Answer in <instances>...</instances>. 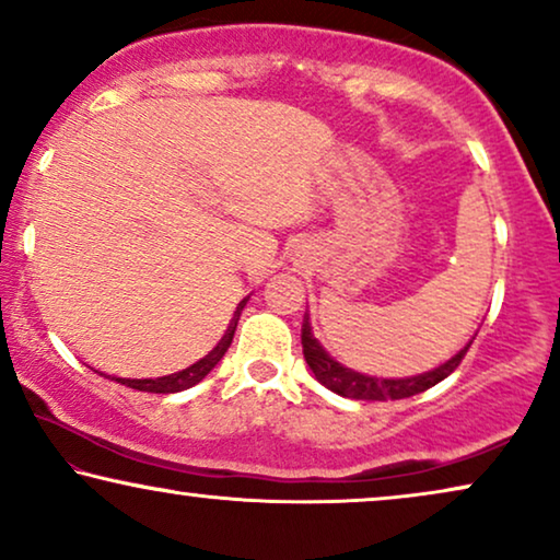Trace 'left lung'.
Returning <instances> with one entry per match:
<instances>
[{
    "label": "left lung",
    "instance_id": "8db88e82",
    "mask_svg": "<svg viewBox=\"0 0 560 560\" xmlns=\"http://www.w3.org/2000/svg\"><path fill=\"white\" fill-rule=\"evenodd\" d=\"M476 338V335H474ZM474 340H468V346L464 350H458L451 361L441 363L438 369L424 371V374L417 376H405V378H378V376H366L361 371H353L342 363L335 361V358L327 353V350L319 346L315 335H312V325L310 317L304 315L302 323V350H304V361L312 369V374L327 389L340 394V397L348 399H366V401H386V399H407L415 397V394L428 392L430 386L441 384L443 378H448L453 371L458 369V363L464 361L466 350L471 348Z\"/></svg>",
    "mask_w": 560,
    "mask_h": 560
}]
</instances>
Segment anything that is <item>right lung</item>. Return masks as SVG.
Returning <instances> with one entry per match:
<instances>
[{
    "label": "right lung",
    "instance_id": "add662e5",
    "mask_svg": "<svg viewBox=\"0 0 560 560\" xmlns=\"http://www.w3.org/2000/svg\"><path fill=\"white\" fill-rule=\"evenodd\" d=\"M245 302H248V300H243L241 307H243ZM241 307H237V310H241ZM237 317H241V312H237ZM235 325H230L228 332L222 335V340L218 342V346H214L205 358H199V361L194 363V366H189V369L176 371V374H168V376H161V378H115V382L130 386V389L151 392V394H174V392L189 389V386L202 382V378L210 374L214 366H218L220 358L228 353L230 342H233V335H235Z\"/></svg>",
    "mask_w": 560,
    "mask_h": 560
}]
</instances>
